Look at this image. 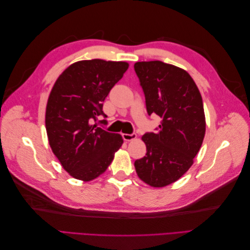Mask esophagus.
<instances>
[{
	"instance_id": "1",
	"label": "esophagus",
	"mask_w": 250,
	"mask_h": 250,
	"mask_svg": "<svg viewBox=\"0 0 250 250\" xmlns=\"http://www.w3.org/2000/svg\"><path fill=\"white\" fill-rule=\"evenodd\" d=\"M122 137L124 139V141L126 142H130V141H133L137 139V134L135 133H132V134H127V133H123Z\"/></svg>"
}]
</instances>
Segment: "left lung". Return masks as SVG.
<instances>
[{"label": "left lung", "instance_id": "obj_1", "mask_svg": "<svg viewBox=\"0 0 250 250\" xmlns=\"http://www.w3.org/2000/svg\"><path fill=\"white\" fill-rule=\"evenodd\" d=\"M146 98L148 115L162 118L156 133H145L147 152L134 162L144 183L163 188L175 183L191 168L206 134L202 98L187 71L163 62L134 63Z\"/></svg>", "mask_w": 250, "mask_h": 250}]
</instances>
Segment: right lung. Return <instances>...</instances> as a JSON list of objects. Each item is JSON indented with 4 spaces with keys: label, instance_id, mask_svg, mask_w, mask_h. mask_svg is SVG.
Returning <instances> with one entry per match:
<instances>
[{
    "label": "right lung",
    "instance_id": "add662e5",
    "mask_svg": "<svg viewBox=\"0 0 250 250\" xmlns=\"http://www.w3.org/2000/svg\"><path fill=\"white\" fill-rule=\"evenodd\" d=\"M128 66L126 62L80 60L67 66L51 89L46 107L49 145L74 178L86 183L99 177L122 146V135L92 125V121L105 116V98Z\"/></svg>",
    "mask_w": 250,
    "mask_h": 250
}]
</instances>
